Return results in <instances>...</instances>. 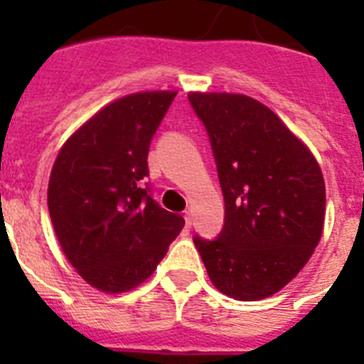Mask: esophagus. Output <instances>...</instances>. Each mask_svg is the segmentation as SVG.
<instances>
[{
  "label": "esophagus",
  "instance_id": "34e87169",
  "mask_svg": "<svg viewBox=\"0 0 364 364\" xmlns=\"http://www.w3.org/2000/svg\"><path fill=\"white\" fill-rule=\"evenodd\" d=\"M184 220H186V228H191V224H193V218H191V213H189V211H186V215H184Z\"/></svg>",
  "mask_w": 364,
  "mask_h": 364
}]
</instances>
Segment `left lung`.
I'll use <instances>...</instances> for the list:
<instances>
[{"label": "left lung", "instance_id": "obj_1", "mask_svg": "<svg viewBox=\"0 0 364 364\" xmlns=\"http://www.w3.org/2000/svg\"><path fill=\"white\" fill-rule=\"evenodd\" d=\"M217 160L226 218L217 240L195 239L218 291L272 297L297 277L323 235L326 188L314 153L259 100L188 95Z\"/></svg>", "mask_w": 364, "mask_h": 364}]
</instances>
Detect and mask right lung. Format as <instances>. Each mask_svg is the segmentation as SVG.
Returning <instances> with one entry per match:
<instances>
[{"label": "right lung", "instance_id": "right-lung-1", "mask_svg": "<svg viewBox=\"0 0 364 364\" xmlns=\"http://www.w3.org/2000/svg\"><path fill=\"white\" fill-rule=\"evenodd\" d=\"M176 91L122 96L83 122L54 160L47 189L63 255L104 294H124L153 275L184 228L140 188L154 131Z\"/></svg>", "mask_w": 364, "mask_h": 364}]
</instances>
